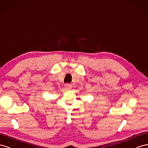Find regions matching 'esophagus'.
I'll use <instances>...</instances> for the list:
<instances>
[{"label":"esophagus","mask_w":148,"mask_h":148,"mask_svg":"<svg viewBox=\"0 0 148 148\" xmlns=\"http://www.w3.org/2000/svg\"><path fill=\"white\" fill-rule=\"evenodd\" d=\"M65 87H66V88L67 90H70L72 88V86L71 85V84H66L65 85Z\"/></svg>","instance_id":"esophagus-1"}]
</instances>
